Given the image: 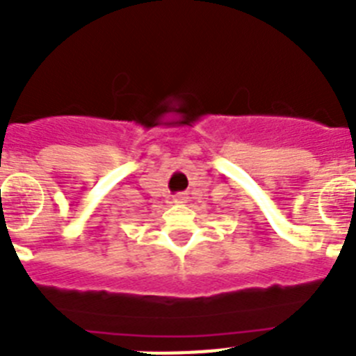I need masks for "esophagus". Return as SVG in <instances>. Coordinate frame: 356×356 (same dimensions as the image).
I'll use <instances>...</instances> for the list:
<instances>
[{
  "mask_svg": "<svg viewBox=\"0 0 356 356\" xmlns=\"http://www.w3.org/2000/svg\"><path fill=\"white\" fill-rule=\"evenodd\" d=\"M172 203H176V205H184V203H187V196H185V194H178V196L172 197Z\"/></svg>",
  "mask_w": 356,
  "mask_h": 356,
  "instance_id": "1",
  "label": "esophagus"
}]
</instances>
